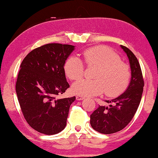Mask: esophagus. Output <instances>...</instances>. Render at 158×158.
<instances>
[{"label": "esophagus", "instance_id": "34e87169", "mask_svg": "<svg viewBox=\"0 0 158 158\" xmlns=\"http://www.w3.org/2000/svg\"><path fill=\"white\" fill-rule=\"evenodd\" d=\"M85 98L84 96H80V95H78V96H76V99L78 100H82Z\"/></svg>", "mask_w": 158, "mask_h": 158}]
</instances>
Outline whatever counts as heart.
I'll use <instances>...</instances> for the list:
<instances>
[{
  "label": "heart",
  "mask_w": 158,
  "mask_h": 158,
  "mask_svg": "<svg viewBox=\"0 0 158 158\" xmlns=\"http://www.w3.org/2000/svg\"><path fill=\"white\" fill-rule=\"evenodd\" d=\"M85 63L98 67L94 74L95 80H81L72 87L74 94L83 96H94L102 94L109 97L118 96L129 84V66L120 60L118 53L109 47L98 45L82 52ZM64 71L71 80L81 79L85 74V65L79 58L70 56L64 63Z\"/></svg>",
  "instance_id": "obj_1"
}]
</instances>
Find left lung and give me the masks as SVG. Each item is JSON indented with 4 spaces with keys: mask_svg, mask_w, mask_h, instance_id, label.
Wrapping results in <instances>:
<instances>
[{
    "mask_svg": "<svg viewBox=\"0 0 158 158\" xmlns=\"http://www.w3.org/2000/svg\"><path fill=\"white\" fill-rule=\"evenodd\" d=\"M129 58L131 79L127 90L120 96L111 100L109 106L99 105L90 115L91 126L96 131L111 134L123 129L128 125L137 111L140 103L144 82L138 59L125 46L120 45Z\"/></svg>",
    "mask_w": 158,
    "mask_h": 158,
    "instance_id": "1",
    "label": "left lung"
}]
</instances>
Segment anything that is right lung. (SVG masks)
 <instances>
[{
    "mask_svg": "<svg viewBox=\"0 0 158 158\" xmlns=\"http://www.w3.org/2000/svg\"><path fill=\"white\" fill-rule=\"evenodd\" d=\"M74 46L49 43L29 52L23 59L16 84L18 100L29 126L45 135H54L67 124L76 97L58 99L69 87L64 63Z\"/></svg>",
    "mask_w": 158,
    "mask_h": 158,
    "instance_id": "obj_1",
    "label": "right lung"
}]
</instances>
